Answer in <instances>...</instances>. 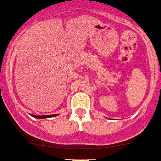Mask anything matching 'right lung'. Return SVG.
I'll return each mask as SVG.
<instances>
[{
  "mask_svg": "<svg viewBox=\"0 0 161 161\" xmlns=\"http://www.w3.org/2000/svg\"><path fill=\"white\" fill-rule=\"evenodd\" d=\"M32 117H34L36 119H47V118H51V117H55V116H57L58 114H49V115H32L31 114Z\"/></svg>",
  "mask_w": 161,
  "mask_h": 161,
  "instance_id": "obj_1",
  "label": "right lung"
}]
</instances>
